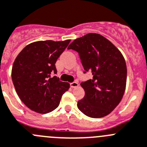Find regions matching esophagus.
Wrapping results in <instances>:
<instances>
[{
    "label": "esophagus",
    "instance_id": "obj_1",
    "mask_svg": "<svg viewBox=\"0 0 147 147\" xmlns=\"http://www.w3.org/2000/svg\"><path fill=\"white\" fill-rule=\"evenodd\" d=\"M79 84L77 82H72V83H70V86L72 88H77V87L78 86Z\"/></svg>",
    "mask_w": 147,
    "mask_h": 147
}]
</instances>
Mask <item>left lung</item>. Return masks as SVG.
<instances>
[{
    "label": "left lung",
    "instance_id": "obj_1",
    "mask_svg": "<svg viewBox=\"0 0 147 147\" xmlns=\"http://www.w3.org/2000/svg\"><path fill=\"white\" fill-rule=\"evenodd\" d=\"M70 49L78 53L84 73L93 75V78L80 83L85 96L78 102V108L92 118L107 116L125 93L127 66L122 54L108 39L93 33L74 40Z\"/></svg>",
    "mask_w": 147,
    "mask_h": 147
}]
</instances>
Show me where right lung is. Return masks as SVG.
<instances>
[{"label": "right lung", "mask_w": 147, "mask_h": 147, "mask_svg": "<svg viewBox=\"0 0 147 147\" xmlns=\"http://www.w3.org/2000/svg\"><path fill=\"white\" fill-rule=\"evenodd\" d=\"M70 39L61 42L38 41L28 45L13 64L11 78L20 99L31 110L39 113L53 111L59 105L68 83L56 76L55 64Z\"/></svg>", "instance_id": "add662e5"}]
</instances>
